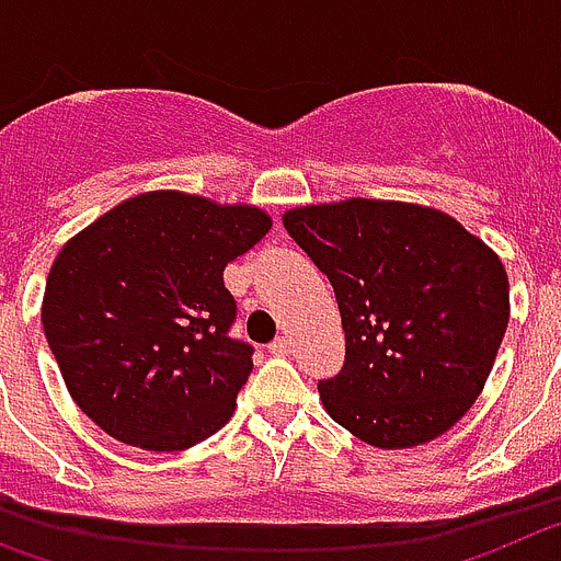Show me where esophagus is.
Masks as SVG:
<instances>
[{
    "label": "esophagus",
    "instance_id": "34e87169",
    "mask_svg": "<svg viewBox=\"0 0 561 561\" xmlns=\"http://www.w3.org/2000/svg\"><path fill=\"white\" fill-rule=\"evenodd\" d=\"M267 353L287 355V353H290V339H287V335H279V339H274L271 344H267Z\"/></svg>",
    "mask_w": 561,
    "mask_h": 561
}]
</instances>
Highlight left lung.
I'll return each mask as SVG.
<instances>
[{"label":"left lung","mask_w":561,"mask_h":561,"mask_svg":"<svg viewBox=\"0 0 561 561\" xmlns=\"http://www.w3.org/2000/svg\"><path fill=\"white\" fill-rule=\"evenodd\" d=\"M328 276L347 358L319 383L328 415L375 449L449 432L483 392L508 328V274L455 217L350 197L282 214Z\"/></svg>","instance_id":"1"}]
</instances>
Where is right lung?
Instances as JSON below:
<instances>
[{
    "label": "right lung",
    "mask_w": 561,
    "mask_h": 561,
    "mask_svg": "<svg viewBox=\"0 0 561 561\" xmlns=\"http://www.w3.org/2000/svg\"><path fill=\"white\" fill-rule=\"evenodd\" d=\"M271 226L256 206L163 188L65 242L42 324L67 392L95 426L146 451H183L226 426L253 347L228 339L237 305L222 271Z\"/></svg>",
    "instance_id": "add662e5"
}]
</instances>
